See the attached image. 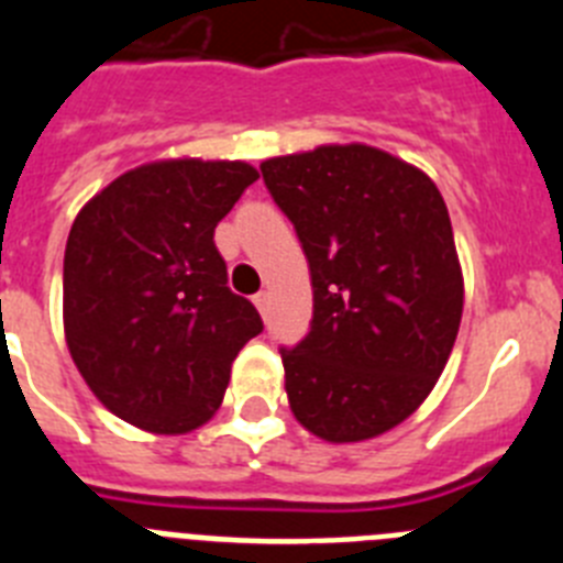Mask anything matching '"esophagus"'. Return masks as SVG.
I'll return each instance as SVG.
<instances>
[{
    "instance_id": "1",
    "label": "esophagus",
    "mask_w": 563,
    "mask_h": 563,
    "mask_svg": "<svg viewBox=\"0 0 563 563\" xmlns=\"http://www.w3.org/2000/svg\"><path fill=\"white\" fill-rule=\"evenodd\" d=\"M253 305H256V310L265 316L267 307H271V292H258V296L253 298Z\"/></svg>"
}]
</instances>
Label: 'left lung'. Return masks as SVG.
Segmentation results:
<instances>
[{
  "instance_id": "1",
  "label": "left lung",
  "mask_w": 563,
  "mask_h": 563,
  "mask_svg": "<svg viewBox=\"0 0 563 563\" xmlns=\"http://www.w3.org/2000/svg\"><path fill=\"white\" fill-rule=\"evenodd\" d=\"M312 282L310 332L282 350L296 420L327 442L400 426L440 380L465 282L449 208L429 174L366 143L262 163Z\"/></svg>"
}]
</instances>
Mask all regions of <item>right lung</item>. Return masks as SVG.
<instances>
[{"mask_svg":"<svg viewBox=\"0 0 563 563\" xmlns=\"http://www.w3.org/2000/svg\"><path fill=\"white\" fill-rule=\"evenodd\" d=\"M256 180L245 161H154L78 211L64 251V338L114 417L188 434L222 406L233 357L262 318L228 287L213 228Z\"/></svg>","mask_w":563,"mask_h":563,"instance_id":"right-lung-1","label":"right lung"}]
</instances>
